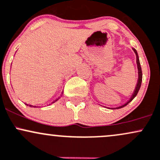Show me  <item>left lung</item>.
I'll return each mask as SVG.
<instances>
[{
    "mask_svg": "<svg viewBox=\"0 0 160 160\" xmlns=\"http://www.w3.org/2000/svg\"><path fill=\"white\" fill-rule=\"evenodd\" d=\"M133 51H134V53H135L136 54V58H137V65H138V82H137V85H136L135 87V89H134V91L133 93V94H132V98H130V100H128L127 103H125V104H123V105L120 106L119 107H116V109H120V108H122V107H125V106L127 105V104H128L130 103L131 101H132V100L134 99V98L136 97V95L138 94V91H139V89L140 88H141V82H142V70H141V64H140V61H139V57H138V52L136 51L134 48H133Z\"/></svg>",
    "mask_w": 160,
    "mask_h": 160,
    "instance_id": "8db88e82",
    "label": "left lung"
}]
</instances>
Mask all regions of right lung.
<instances>
[{
    "mask_svg": "<svg viewBox=\"0 0 160 160\" xmlns=\"http://www.w3.org/2000/svg\"><path fill=\"white\" fill-rule=\"evenodd\" d=\"M59 98H57V99H56V100H54V101H53V102H52V103H54V102H56V101H57V100L59 99ZM26 105H28V104H26ZM29 107H33V106H32V105H29Z\"/></svg>",
    "mask_w": 160,
    "mask_h": 160,
    "instance_id": "obj_1",
    "label": "right lung"
}]
</instances>
